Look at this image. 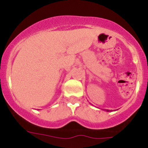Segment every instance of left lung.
I'll return each instance as SVG.
<instances>
[{
	"label": "left lung",
	"instance_id": "obj_1",
	"mask_svg": "<svg viewBox=\"0 0 148 148\" xmlns=\"http://www.w3.org/2000/svg\"><path fill=\"white\" fill-rule=\"evenodd\" d=\"M106 111H110V110H106Z\"/></svg>",
	"mask_w": 148,
	"mask_h": 148
}]
</instances>
